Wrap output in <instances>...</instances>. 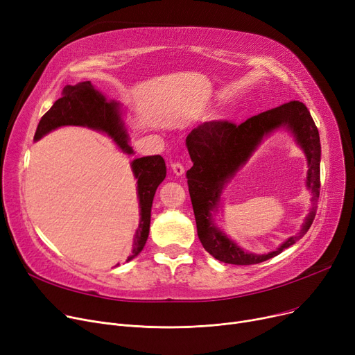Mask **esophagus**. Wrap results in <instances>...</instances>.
<instances>
[{
	"label": "esophagus",
	"instance_id": "esophagus-1",
	"mask_svg": "<svg viewBox=\"0 0 355 355\" xmlns=\"http://www.w3.org/2000/svg\"><path fill=\"white\" fill-rule=\"evenodd\" d=\"M171 168H173V173H174L175 175H178V177L185 173V168H184V165H182L181 162H174V164H171Z\"/></svg>",
	"mask_w": 355,
	"mask_h": 355
}]
</instances>
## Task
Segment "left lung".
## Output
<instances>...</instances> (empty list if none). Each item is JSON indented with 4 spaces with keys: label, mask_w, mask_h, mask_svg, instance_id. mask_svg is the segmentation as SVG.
<instances>
[{
    "label": "left lung",
    "mask_w": 355,
    "mask_h": 355,
    "mask_svg": "<svg viewBox=\"0 0 355 355\" xmlns=\"http://www.w3.org/2000/svg\"><path fill=\"white\" fill-rule=\"evenodd\" d=\"M281 125L293 130L309 158L307 184L313 191V210L297 236L290 238L275 252L252 255L241 251L212 225L211 210L215 208L224 184L247 160L261 138ZM185 144L193 161V166L187 171V184L197 223V234L202 248L220 262L230 265L265 262L296 243L309 230L318 209L321 142L318 128L302 102L291 101L254 115L240 125L230 121L204 122L191 130Z\"/></svg>",
    "instance_id": "1"
}]
</instances>
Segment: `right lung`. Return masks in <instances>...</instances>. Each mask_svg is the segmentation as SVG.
<instances>
[{"mask_svg":"<svg viewBox=\"0 0 355 355\" xmlns=\"http://www.w3.org/2000/svg\"><path fill=\"white\" fill-rule=\"evenodd\" d=\"M63 125L87 126L106 132L121 146L126 154H132V148L128 145V135L121 122L118 103L106 102L90 82H80L74 86H66L62 98L42 116L34 134V141ZM132 171L138 178V197L141 206V221L134 240V250L128 260L134 259L145 246L151 223L153 200L158 185L164 181L166 168L161 155L142 157L132 161Z\"/></svg>","mask_w":355,"mask_h":355,"instance_id":"right-lung-1","label":"right lung"}]
</instances>
